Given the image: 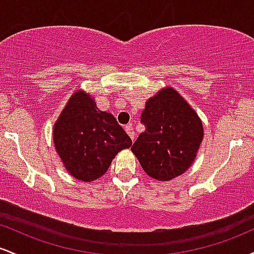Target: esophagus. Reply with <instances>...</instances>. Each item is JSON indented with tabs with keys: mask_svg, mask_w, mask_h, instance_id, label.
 I'll list each match as a JSON object with an SVG mask.
<instances>
[{
	"mask_svg": "<svg viewBox=\"0 0 254 254\" xmlns=\"http://www.w3.org/2000/svg\"><path fill=\"white\" fill-rule=\"evenodd\" d=\"M125 131H127V135L130 136V138L132 139H135V137H136V133H135V131H133V129H132V127H131V125H125Z\"/></svg>",
	"mask_w": 254,
	"mask_h": 254,
	"instance_id": "1",
	"label": "esophagus"
}]
</instances>
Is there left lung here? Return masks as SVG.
Wrapping results in <instances>:
<instances>
[{"label":"left lung","mask_w":254,"mask_h":254,"mask_svg":"<svg viewBox=\"0 0 254 254\" xmlns=\"http://www.w3.org/2000/svg\"><path fill=\"white\" fill-rule=\"evenodd\" d=\"M141 123L145 130L131 150L148 176L166 182L190 167L203 139V127L177 90L165 88L150 98Z\"/></svg>","instance_id":"obj_1"}]
</instances>
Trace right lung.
I'll return each instance as SVG.
<instances>
[{
    "instance_id": "1",
    "label": "right lung",
    "mask_w": 254,
    "mask_h": 254,
    "mask_svg": "<svg viewBox=\"0 0 254 254\" xmlns=\"http://www.w3.org/2000/svg\"><path fill=\"white\" fill-rule=\"evenodd\" d=\"M54 142L72 177L92 182L106 173L118 151L132 142L110 113L99 111L83 92L68 101L54 127Z\"/></svg>"
}]
</instances>
